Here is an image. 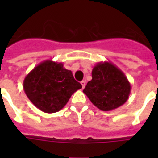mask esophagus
<instances>
[{
  "mask_svg": "<svg viewBox=\"0 0 158 158\" xmlns=\"http://www.w3.org/2000/svg\"><path fill=\"white\" fill-rule=\"evenodd\" d=\"M81 85H82V88H83V89H84V87H85V85H86V82L84 81V80L81 81Z\"/></svg>",
  "mask_w": 158,
  "mask_h": 158,
  "instance_id": "esophagus-1",
  "label": "esophagus"
}]
</instances>
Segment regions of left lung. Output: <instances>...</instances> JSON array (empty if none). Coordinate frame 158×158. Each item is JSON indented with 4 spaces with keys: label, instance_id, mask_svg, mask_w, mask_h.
<instances>
[{
    "label": "left lung",
    "instance_id": "8db88e82",
    "mask_svg": "<svg viewBox=\"0 0 158 158\" xmlns=\"http://www.w3.org/2000/svg\"><path fill=\"white\" fill-rule=\"evenodd\" d=\"M92 78L83 92L100 110L116 109L129 98L130 83L122 70L111 62H98L93 69Z\"/></svg>",
    "mask_w": 158,
    "mask_h": 158
}]
</instances>
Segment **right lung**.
<instances>
[{"instance_id": "right-lung-1", "label": "right lung", "mask_w": 158, "mask_h": 158, "mask_svg": "<svg viewBox=\"0 0 158 158\" xmlns=\"http://www.w3.org/2000/svg\"><path fill=\"white\" fill-rule=\"evenodd\" d=\"M23 90L36 107L45 113H55L64 107L82 85L71 70L61 62L47 60L35 66L24 78Z\"/></svg>"}]
</instances>
